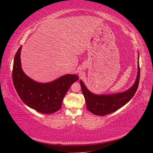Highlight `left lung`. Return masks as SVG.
<instances>
[{
  "label": "left lung",
  "instance_id": "obj_1",
  "mask_svg": "<svg viewBox=\"0 0 153 153\" xmlns=\"http://www.w3.org/2000/svg\"><path fill=\"white\" fill-rule=\"evenodd\" d=\"M140 75V71L138 58V72L134 84L126 91L113 94L98 95L92 93L80 80L82 91L86 101L87 109L94 115L103 116L121 108L135 95L139 84Z\"/></svg>",
  "mask_w": 153,
  "mask_h": 153
}]
</instances>
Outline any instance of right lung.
Instances as JSON below:
<instances>
[{
	"instance_id": "right-lung-1",
	"label": "right lung",
	"mask_w": 153,
	"mask_h": 153,
	"mask_svg": "<svg viewBox=\"0 0 153 153\" xmlns=\"http://www.w3.org/2000/svg\"><path fill=\"white\" fill-rule=\"evenodd\" d=\"M22 46L14 58L13 81L18 96L25 105L37 112L48 114L61 108L62 102L74 82L78 80L76 75H66L48 83L37 82L23 71L20 52Z\"/></svg>"
}]
</instances>
